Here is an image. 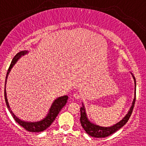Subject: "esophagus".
<instances>
[{"label":"esophagus","mask_w":146,"mask_h":146,"mask_svg":"<svg viewBox=\"0 0 146 146\" xmlns=\"http://www.w3.org/2000/svg\"><path fill=\"white\" fill-rule=\"evenodd\" d=\"M73 97H74L76 99H79V98H81V96H80L79 93H74V94H73Z\"/></svg>","instance_id":"esophagus-1"}]
</instances>
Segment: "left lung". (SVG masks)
<instances>
[{
  "label": "left lung",
  "instance_id": "obj_1",
  "mask_svg": "<svg viewBox=\"0 0 146 146\" xmlns=\"http://www.w3.org/2000/svg\"><path fill=\"white\" fill-rule=\"evenodd\" d=\"M132 76L134 79V82H135V97H134L133 100L132 106H131L129 111L126 114V115L120 122L117 123L116 124H115V125H112L111 127H102L100 126V125H96V124L90 122L88 120V118L84 106L83 105V107L80 108V124H81L82 127L85 130V131L89 135H90L92 137H95V138H105V137H108V135H111V134L116 132L118 130L122 128L128 122L131 114H132L134 105H135V90H136L135 87H136V83H135V77H134V76L133 74Z\"/></svg>",
  "mask_w": 146,
  "mask_h": 146
}]
</instances>
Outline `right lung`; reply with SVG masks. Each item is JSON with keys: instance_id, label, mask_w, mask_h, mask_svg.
<instances>
[{"instance_id": "add662e5", "label": "right lung", "mask_w": 146, "mask_h": 146, "mask_svg": "<svg viewBox=\"0 0 146 146\" xmlns=\"http://www.w3.org/2000/svg\"><path fill=\"white\" fill-rule=\"evenodd\" d=\"M26 53H28V50H23V51H21L19 52V53H17V54L14 56L13 58L12 62H11V65H10L9 68H8V72H7L6 74V78H5V90H4V96H5V103H6V106L8 109V111L11 113V114L12 115L14 120H15L21 126H22L23 128H25L26 131H30V132H41V131H43L46 129H47V128L51 125L52 123L55 121L56 116L58 115L59 112L61 111V109L64 107L65 105L67 103L68 97V96H61V97H59L57 99H56V100H54V102L53 103V104H52L51 107H50V110H49L48 113L47 114L46 118H43L41 121H38V122H27V121H22V120L19 119L17 116H15V114H14L12 112V111H11L9 104H8V99H7L6 96V90H5V85H6L7 78H8V74H9L10 71H11L13 66L14 64L18 61V60L21 57V56H24V55H25Z\"/></svg>"}]
</instances>
